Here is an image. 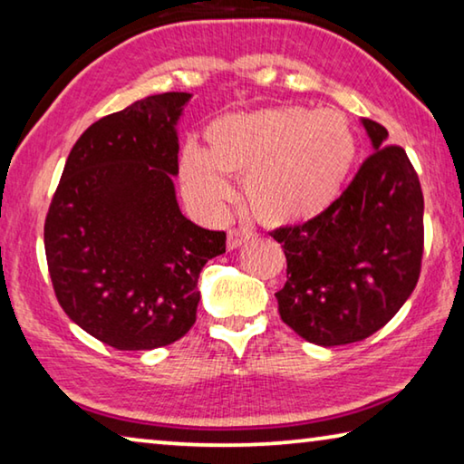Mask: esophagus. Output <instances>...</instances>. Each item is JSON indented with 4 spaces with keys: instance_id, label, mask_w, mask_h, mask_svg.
Listing matches in <instances>:
<instances>
[{
    "instance_id": "esophagus-1",
    "label": "esophagus",
    "mask_w": 464,
    "mask_h": 464,
    "mask_svg": "<svg viewBox=\"0 0 464 464\" xmlns=\"http://www.w3.org/2000/svg\"><path fill=\"white\" fill-rule=\"evenodd\" d=\"M256 237V231L247 229V227H237V229L229 231V237H227V247L229 250H237L239 246H244L246 241H250Z\"/></svg>"
}]
</instances>
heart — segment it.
I'll use <instances>...</instances> for the list:
<instances>
[{"mask_svg": "<svg viewBox=\"0 0 464 464\" xmlns=\"http://www.w3.org/2000/svg\"><path fill=\"white\" fill-rule=\"evenodd\" d=\"M204 140V151L185 150L181 156L189 196L220 210L233 198L227 179H244L247 204L268 225L321 214L342 191L356 156L342 119L304 106L220 116Z\"/></svg>", "mask_w": 464, "mask_h": 464, "instance_id": "b5f03b06", "label": "heart"}]
</instances>
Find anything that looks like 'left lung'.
<instances>
[{"label":"left lung","instance_id":"obj_1","mask_svg":"<svg viewBox=\"0 0 464 464\" xmlns=\"http://www.w3.org/2000/svg\"><path fill=\"white\" fill-rule=\"evenodd\" d=\"M372 154L327 210L271 231L285 252L281 321L310 343H354L409 300L423 258V191L400 145L362 119Z\"/></svg>","mask_w":464,"mask_h":464}]
</instances>
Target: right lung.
<instances>
[{
	"mask_svg": "<svg viewBox=\"0 0 464 464\" xmlns=\"http://www.w3.org/2000/svg\"><path fill=\"white\" fill-rule=\"evenodd\" d=\"M191 93L148 95L72 145L44 227L64 313L116 350L169 345L196 323L198 279L225 252L179 210L177 122Z\"/></svg>",
	"mask_w": 464,
	"mask_h": 464,
	"instance_id": "right-lung-1",
	"label": "right lung"
}]
</instances>
